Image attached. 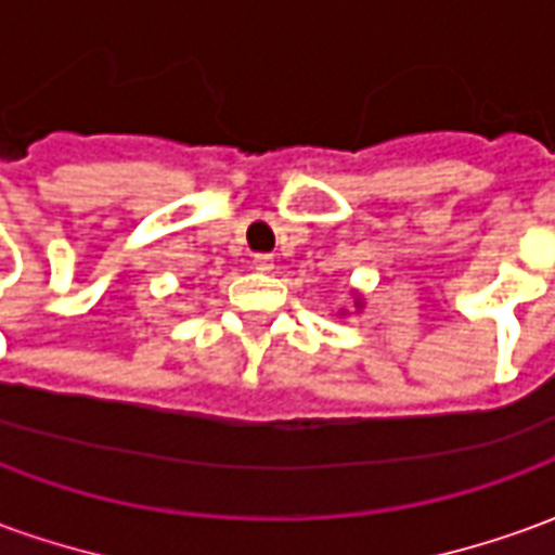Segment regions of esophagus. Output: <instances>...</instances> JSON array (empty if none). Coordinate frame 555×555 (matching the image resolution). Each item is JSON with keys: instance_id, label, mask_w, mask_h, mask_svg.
<instances>
[{"instance_id": "esophagus-1", "label": "esophagus", "mask_w": 555, "mask_h": 555, "mask_svg": "<svg viewBox=\"0 0 555 555\" xmlns=\"http://www.w3.org/2000/svg\"><path fill=\"white\" fill-rule=\"evenodd\" d=\"M253 267L255 270H258V273H270V270H273V255H267V253H258V255H253Z\"/></svg>"}]
</instances>
